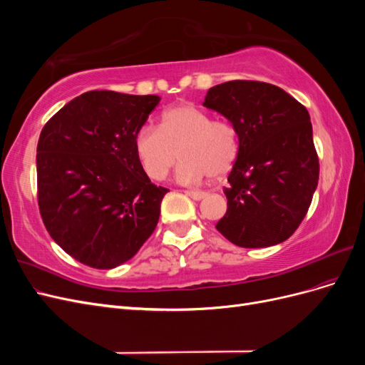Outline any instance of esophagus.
<instances>
[{
  "mask_svg": "<svg viewBox=\"0 0 365 365\" xmlns=\"http://www.w3.org/2000/svg\"><path fill=\"white\" fill-rule=\"evenodd\" d=\"M185 195L190 196L192 200H195V201H201L202 197L207 196V193L201 192V190H185Z\"/></svg>",
  "mask_w": 365,
  "mask_h": 365,
  "instance_id": "34e87169",
  "label": "esophagus"
}]
</instances>
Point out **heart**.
Segmentation results:
<instances>
[{
	"instance_id": "heart-1",
	"label": "heart",
	"mask_w": 365,
	"mask_h": 365,
	"mask_svg": "<svg viewBox=\"0 0 365 365\" xmlns=\"http://www.w3.org/2000/svg\"><path fill=\"white\" fill-rule=\"evenodd\" d=\"M134 148L150 180H164L180 152L182 161L176 170V180L197 184L205 175L217 180L231 170L239 155V134L230 121L213 120L196 105L181 103L165 109L158 128L141 126Z\"/></svg>"
}]
</instances>
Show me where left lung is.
I'll return each instance as SVG.
<instances>
[{
    "label": "left lung",
    "mask_w": 365,
    "mask_h": 365,
    "mask_svg": "<svg viewBox=\"0 0 365 365\" xmlns=\"http://www.w3.org/2000/svg\"><path fill=\"white\" fill-rule=\"evenodd\" d=\"M204 106L239 134L216 230L244 248L282 244L302 224L318 185L319 163L307 109L282 88L231 81L210 88Z\"/></svg>",
    "instance_id": "obj_1"
}]
</instances>
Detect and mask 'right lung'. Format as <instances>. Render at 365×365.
<instances>
[{
	"label": "right lung",
	"mask_w": 365,
	"mask_h": 365,
	"mask_svg": "<svg viewBox=\"0 0 365 365\" xmlns=\"http://www.w3.org/2000/svg\"><path fill=\"white\" fill-rule=\"evenodd\" d=\"M158 96L88 91L42 128L38 204L53 240L86 267L111 269L150 237L169 190L152 184L134 148Z\"/></svg>",
	"instance_id": "obj_1"
}]
</instances>
